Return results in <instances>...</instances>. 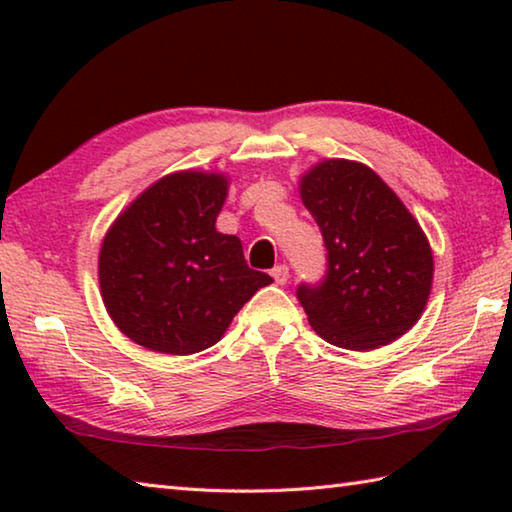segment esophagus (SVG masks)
I'll list each match as a JSON object with an SVG mask.
<instances>
[{"instance_id": "34e87169", "label": "esophagus", "mask_w": 512, "mask_h": 512, "mask_svg": "<svg viewBox=\"0 0 512 512\" xmlns=\"http://www.w3.org/2000/svg\"><path fill=\"white\" fill-rule=\"evenodd\" d=\"M271 275H273L275 284H287V280H289V266L277 264V266L273 268V271H271Z\"/></svg>"}]
</instances>
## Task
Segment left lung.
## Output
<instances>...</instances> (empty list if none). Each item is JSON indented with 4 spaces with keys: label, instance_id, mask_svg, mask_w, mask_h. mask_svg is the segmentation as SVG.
<instances>
[{
    "label": "left lung",
    "instance_id": "8db88e82",
    "mask_svg": "<svg viewBox=\"0 0 512 512\" xmlns=\"http://www.w3.org/2000/svg\"><path fill=\"white\" fill-rule=\"evenodd\" d=\"M302 203L318 223L327 268L296 296L309 325L327 343L372 350L400 339L427 305L433 257L427 237L375 171L327 160L300 183Z\"/></svg>",
    "mask_w": 512,
    "mask_h": 512
}]
</instances>
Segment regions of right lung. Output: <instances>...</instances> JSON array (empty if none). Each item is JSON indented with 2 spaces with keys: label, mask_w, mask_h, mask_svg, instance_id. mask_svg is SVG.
I'll return each mask as SVG.
<instances>
[{
  "label": "right lung",
  "mask_w": 512,
  "mask_h": 512,
  "mask_svg": "<svg viewBox=\"0 0 512 512\" xmlns=\"http://www.w3.org/2000/svg\"><path fill=\"white\" fill-rule=\"evenodd\" d=\"M228 180L180 171L131 203L103 239L101 296L128 339L153 352L194 354L221 339L273 277L246 264L235 235L216 232Z\"/></svg>",
  "instance_id": "right-lung-1"
}]
</instances>
